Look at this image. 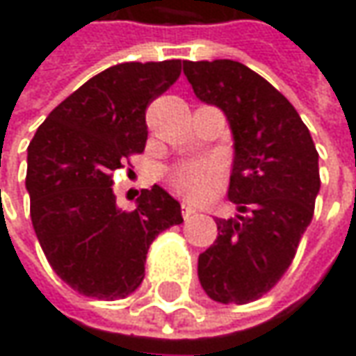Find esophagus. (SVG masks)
I'll use <instances>...</instances> for the list:
<instances>
[{
  "mask_svg": "<svg viewBox=\"0 0 356 356\" xmlns=\"http://www.w3.org/2000/svg\"><path fill=\"white\" fill-rule=\"evenodd\" d=\"M196 213H198V210H196V208H192V206H190V204H182V216H184V220H190V218H192V216H196Z\"/></svg>",
  "mask_w": 356,
  "mask_h": 356,
  "instance_id": "1",
  "label": "esophagus"
}]
</instances>
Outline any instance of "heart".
Listing matches in <instances>:
<instances>
[{
    "mask_svg": "<svg viewBox=\"0 0 356 356\" xmlns=\"http://www.w3.org/2000/svg\"><path fill=\"white\" fill-rule=\"evenodd\" d=\"M224 172L218 162L212 160H192L184 162L170 174L172 188L188 200L206 202L216 196L222 188Z\"/></svg>",
    "mask_w": 356,
    "mask_h": 356,
    "instance_id": "heart-1",
    "label": "heart"
}]
</instances>
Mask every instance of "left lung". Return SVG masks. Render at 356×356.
<instances>
[{"mask_svg": "<svg viewBox=\"0 0 356 356\" xmlns=\"http://www.w3.org/2000/svg\"><path fill=\"white\" fill-rule=\"evenodd\" d=\"M202 103L224 111L234 134L227 198L238 216L216 218L218 238L198 257L204 291L243 305L267 293L293 261L319 194V154L299 113L250 67L184 61Z\"/></svg>", "mask_w": 356, "mask_h": 356, "instance_id": "obj_1", "label": "left lung"}]
</instances>
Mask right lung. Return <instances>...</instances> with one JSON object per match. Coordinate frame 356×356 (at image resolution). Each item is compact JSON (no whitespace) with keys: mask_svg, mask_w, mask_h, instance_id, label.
Here are the masks:
<instances>
[{"mask_svg":"<svg viewBox=\"0 0 356 356\" xmlns=\"http://www.w3.org/2000/svg\"><path fill=\"white\" fill-rule=\"evenodd\" d=\"M180 69V59L108 67L55 106L27 148L35 234L49 266L79 293L104 301L132 293L150 243L184 222L160 186L140 192L134 212H122L113 192V172L144 150L146 106Z\"/></svg>","mask_w":356,"mask_h":356,"instance_id":"add662e5","label":"right lung"}]
</instances>
